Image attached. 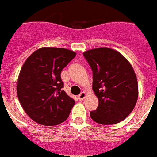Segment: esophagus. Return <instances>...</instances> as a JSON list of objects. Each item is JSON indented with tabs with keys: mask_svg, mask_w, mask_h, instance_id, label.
<instances>
[{
	"mask_svg": "<svg viewBox=\"0 0 157 157\" xmlns=\"http://www.w3.org/2000/svg\"><path fill=\"white\" fill-rule=\"evenodd\" d=\"M86 93L85 92H82L81 94H80L79 95H78V99H79V100H83V99H85V97H86Z\"/></svg>",
	"mask_w": 157,
	"mask_h": 157,
	"instance_id": "1",
	"label": "esophagus"
}]
</instances>
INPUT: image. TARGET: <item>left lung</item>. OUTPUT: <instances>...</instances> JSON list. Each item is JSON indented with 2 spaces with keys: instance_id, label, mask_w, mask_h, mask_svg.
Instances as JSON below:
<instances>
[{
  "instance_id": "obj_1",
  "label": "left lung",
  "mask_w": 157,
  "mask_h": 157,
  "mask_svg": "<svg viewBox=\"0 0 157 157\" xmlns=\"http://www.w3.org/2000/svg\"><path fill=\"white\" fill-rule=\"evenodd\" d=\"M83 54L92 68V89L99 99L90 117L101 124L120 123L132 112L138 99L133 67L121 53L109 48L90 49Z\"/></svg>"
}]
</instances>
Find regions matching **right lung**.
Segmentation results:
<instances>
[{
  "instance_id": "right-lung-1",
  "label": "right lung",
  "mask_w": 157,
  "mask_h": 157,
  "mask_svg": "<svg viewBox=\"0 0 157 157\" xmlns=\"http://www.w3.org/2000/svg\"><path fill=\"white\" fill-rule=\"evenodd\" d=\"M75 56L76 52L68 49L44 47L25 61L17 93L24 111L33 121L52 126L67 119L75 101L62 90L61 72Z\"/></svg>"
}]
</instances>
